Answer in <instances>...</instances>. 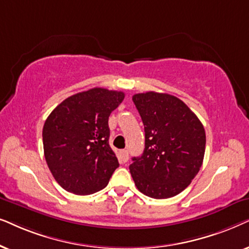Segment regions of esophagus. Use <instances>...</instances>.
I'll use <instances>...</instances> for the list:
<instances>
[{"label": "esophagus", "instance_id": "esophagus-1", "mask_svg": "<svg viewBox=\"0 0 249 249\" xmlns=\"http://www.w3.org/2000/svg\"><path fill=\"white\" fill-rule=\"evenodd\" d=\"M121 159L123 163H126V161L128 160V151L127 150H122L121 151Z\"/></svg>", "mask_w": 249, "mask_h": 249}]
</instances>
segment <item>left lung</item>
<instances>
[{
    "label": "left lung",
    "instance_id": "left-lung-1",
    "mask_svg": "<svg viewBox=\"0 0 249 249\" xmlns=\"http://www.w3.org/2000/svg\"><path fill=\"white\" fill-rule=\"evenodd\" d=\"M133 100L144 125V150L130 172L139 191L166 199L183 191L199 172L206 134L201 122L180 99L145 92Z\"/></svg>",
    "mask_w": 249,
    "mask_h": 249
}]
</instances>
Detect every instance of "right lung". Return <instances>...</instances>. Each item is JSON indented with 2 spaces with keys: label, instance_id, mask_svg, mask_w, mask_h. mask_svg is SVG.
<instances>
[{
  "label": "right lung",
  "instance_id": "1",
  "mask_svg": "<svg viewBox=\"0 0 249 249\" xmlns=\"http://www.w3.org/2000/svg\"><path fill=\"white\" fill-rule=\"evenodd\" d=\"M121 91L94 88L57 106L43 126L45 160L66 191L91 195L108 184L119 166L109 145V116L124 100Z\"/></svg>",
  "mask_w": 249,
  "mask_h": 249
}]
</instances>
